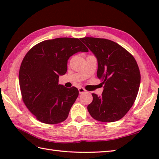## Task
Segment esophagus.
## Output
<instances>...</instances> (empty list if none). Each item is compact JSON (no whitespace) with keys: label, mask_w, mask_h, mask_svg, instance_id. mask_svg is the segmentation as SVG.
I'll return each instance as SVG.
<instances>
[{"label":"esophagus","mask_w":159,"mask_h":159,"mask_svg":"<svg viewBox=\"0 0 159 159\" xmlns=\"http://www.w3.org/2000/svg\"><path fill=\"white\" fill-rule=\"evenodd\" d=\"M79 93L80 94H83V93H84L86 92V90H85V88H83L82 87H80V88H79Z\"/></svg>","instance_id":"34e87169"}]
</instances>
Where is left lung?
Here are the masks:
<instances>
[{
  "label": "left lung",
  "mask_w": 159,
  "mask_h": 159,
  "mask_svg": "<svg viewBox=\"0 0 159 159\" xmlns=\"http://www.w3.org/2000/svg\"><path fill=\"white\" fill-rule=\"evenodd\" d=\"M98 59V77L102 79V95L93 93L88 110L94 119L110 123L120 120L133 105L138 95L140 72L135 59L124 48L105 39H80Z\"/></svg>",
  "instance_id": "obj_1"
}]
</instances>
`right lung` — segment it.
I'll return each instance as SVG.
<instances>
[{
	"mask_svg": "<svg viewBox=\"0 0 159 159\" xmlns=\"http://www.w3.org/2000/svg\"><path fill=\"white\" fill-rule=\"evenodd\" d=\"M78 52H88L79 39L58 38L34 45L24 57L19 72L21 98L39 121L57 124L68 117L79 90L59 84V76L66 74L67 60Z\"/></svg>",
	"mask_w": 159,
	"mask_h": 159,
	"instance_id": "obj_1",
	"label": "right lung"
}]
</instances>
